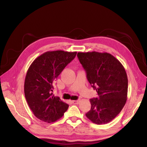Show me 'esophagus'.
Segmentation results:
<instances>
[{
  "instance_id": "34e87169",
  "label": "esophagus",
  "mask_w": 147,
  "mask_h": 147,
  "mask_svg": "<svg viewBox=\"0 0 147 147\" xmlns=\"http://www.w3.org/2000/svg\"><path fill=\"white\" fill-rule=\"evenodd\" d=\"M80 102V100H74L73 101V103L74 104H78Z\"/></svg>"
}]
</instances>
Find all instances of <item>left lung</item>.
I'll use <instances>...</instances> for the list:
<instances>
[{
    "label": "left lung",
    "instance_id": "obj_1",
    "mask_svg": "<svg viewBox=\"0 0 147 147\" xmlns=\"http://www.w3.org/2000/svg\"><path fill=\"white\" fill-rule=\"evenodd\" d=\"M78 57L99 96L90 99L91 109L86 117L95 124H106L117 116L126 102L128 79L125 69L107 52H78Z\"/></svg>",
    "mask_w": 147,
    "mask_h": 147
}]
</instances>
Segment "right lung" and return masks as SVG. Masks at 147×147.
Here are the masks:
<instances>
[{
	"label": "right lung",
	"mask_w": 147,
	"mask_h": 147,
	"mask_svg": "<svg viewBox=\"0 0 147 147\" xmlns=\"http://www.w3.org/2000/svg\"><path fill=\"white\" fill-rule=\"evenodd\" d=\"M77 52L48 51L36 58L29 67L24 82V95L35 116L52 123L63 116L68 105L53 94V84Z\"/></svg>",
	"instance_id": "add662e5"
}]
</instances>
